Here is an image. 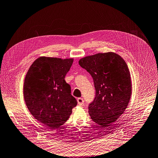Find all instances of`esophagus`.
Instances as JSON below:
<instances>
[{
  "label": "esophagus",
  "mask_w": 158,
  "mask_h": 158,
  "mask_svg": "<svg viewBox=\"0 0 158 158\" xmlns=\"http://www.w3.org/2000/svg\"><path fill=\"white\" fill-rule=\"evenodd\" d=\"M77 103H78L79 105H82L84 103V99H83V98H77Z\"/></svg>",
  "instance_id": "obj_1"
}]
</instances>
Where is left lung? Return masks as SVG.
<instances>
[{
    "instance_id": "1",
    "label": "left lung",
    "mask_w": 158,
    "mask_h": 158,
    "mask_svg": "<svg viewBox=\"0 0 158 158\" xmlns=\"http://www.w3.org/2000/svg\"><path fill=\"white\" fill-rule=\"evenodd\" d=\"M93 79L95 98L89 105L91 119L110 128L123 113L132 94L131 74L125 60L113 52L99 53L79 61Z\"/></svg>"
}]
</instances>
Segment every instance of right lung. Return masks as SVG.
<instances>
[{"label": "right lung", "mask_w": 158, "mask_h": 158, "mask_svg": "<svg viewBox=\"0 0 158 158\" xmlns=\"http://www.w3.org/2000/svg\"><path fill=\"white\" fill-rule=\"evenodd\" d=\"M73 60L41 56L25 77L23 94L28 110L37 120L53 130L69 119L77 104L64 79Z\"/></svg>", "instance_id": "obj_1"}]
</instances>
